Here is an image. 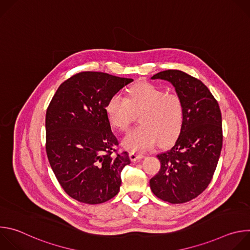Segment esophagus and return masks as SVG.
Masks as SVG:
<instances>
[{
    "label": "esophagus",
    "instance_id": "obj_1",
    "mask_svg": "<svg viewBox=\"0 0 250 250\" xmlns=\"http://www.w3.org/2000/svg\"><path fill=\"white\" fill-rule=\"evenodd\" d=\"M145 157L144 154H140V153H136V152H131L129 154V158L131 161H137V160H140Z\"/></svg>",
    "mask_w": 250,
    "mask_h": 250
}]
</instances>
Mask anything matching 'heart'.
<instances>
[{
    "label": "heart",
    "mask_w": 250,
    "mask_h": 250,
    "mask_svg": "<svg viewBox=\"0 0 250 250\" xmlns=\"http://www.w3.org/2000/svg\"><path fill=\"white\" fill-rule=\"evenodd\" d=\"M184 104L181 97L150 83H137L128 90L127 98L116 94L105 105V115L115 128L125 131L139 116L140 125L123 139L125 148L142 152L157 142L170 145L179 135L184 123Z\"/></svg>",
    "instance_id": "b5f03b06"
}]
</instances>
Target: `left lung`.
<instances>
[{
    "mask_svg": "<svg viewBox=\"0 0 250 250\" xmlns=\"http://www.w3.org/2000/svg\"><path fill=\"white\" fill-rule=\"evenodd\" d=\"M151 79L170 82L184 104V123L174 146L157 157L161 167L149 184L152 193L171 203L189 202L210 183L223 147L218 101L199 79L180 70H165Z\"/></svg>",
    "mask_w": 250,
    "mask_h": 250,
    "instance_id": "8db88e82",
    "label": "left lung"
}]
</instances>
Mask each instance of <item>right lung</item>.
Instances as JSON below:
<instances>
[{"mask_svg": "<svg viewBox=\"0 0 250 250\" xmlns=\"http://www.w3.org/2000/svg\"><path fill=\"white\" fill-rule=\"evenodd\" d=\"M103 72L84 71L64 81L46 111V154L63 190L81 203L96 205L114 198L121 172L130 163L119 153L105 105L132 82Z\"/></svg>", "mask_w": 250, "mask_h": 250, "instance_id": "add662e5", "label": "right lung"}]
</instances>
